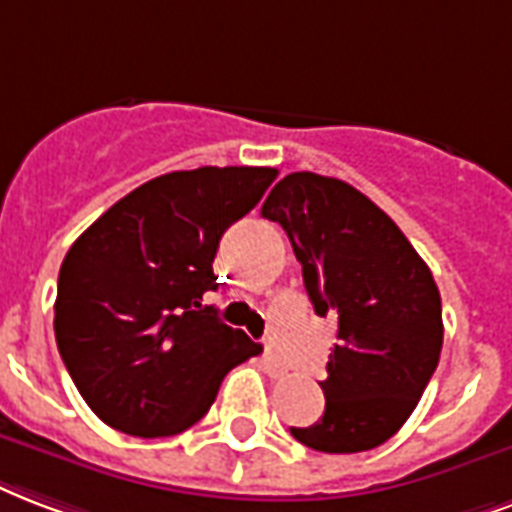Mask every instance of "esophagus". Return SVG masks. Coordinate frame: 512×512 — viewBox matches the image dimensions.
I'll list each match as a JSON object with an SVG mask.
<instances>
[{"mask_svg": "<svg viewBox=\"0 0 512 512\" xmlns=\"http://www.w3.org/2000/svg\"><path fill=\"white\" fill-rule=\"evenodd\" d=\"M264 370H267V375H272V378H283V375H286V364H283L272 351H264Z\"/></svg>", "mask_w": 512, "mask_h": 512, "instance_id": "1", "label": "esophagus"}]
</instances>
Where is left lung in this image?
<instances>
[{"mask_svg": "<svg viewBox=\"0 0 512 512\" xmlns=\"http://www.w3.org/2000/svg\"><path fill=\"white\" fill-rule=\"evenodd\" d=\"M261 215L288 234L315 313L337 321L321 380L324 416L291 434L324 453L378 448L416 410L440 361L443 305L432 272L402 229L345 180L291 172Z\"/></svg>", "mask_w": 512, "mask_h": 512, "instance_id": "left-lung-1", "label": "left lung"}]
</instances>
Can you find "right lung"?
<instances>
[{
	"label": "right lung",
	"instance_id": "right-lung-1",
	"mask_svg": "<svg viewBox=\"0 0 512 512\" xmlns=\"http://www.w3.org/2000/svg\"><path fill=\"white\" fill-rule=\"evenodd\" d=\"M272 167H199L134 188L72 242L59 270L56 345L86 405L134 437L186 432L226 372L259 356L213 307V259L259 205Z\"/></svg>",
	"mask_w": 512,
	"mask_h": 512
}]
</instances>
